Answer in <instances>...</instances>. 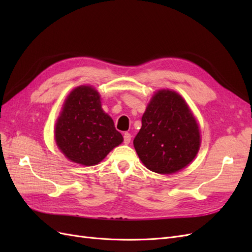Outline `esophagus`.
<instances>
[{
	"label": "esophagus",
	"instance_id": "esophagus-1",
	"mask_svg": "<svg viewBox=\"0 0 252 252\" xmlns=\"http://www.w3.org/2000/svg\"><path fill=\"white\" fill-rule=\"evenodd\" d=\"M131 141V134L129 132H125L124 133V143L125 144H129Z\"/></svg>",
	"mask_w": 252,
	"mask_h": 252
}]
</instances>
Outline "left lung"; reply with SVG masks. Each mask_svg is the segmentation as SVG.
Wrapping results in <instances>:
<instances>
[{"instance_id":"8db88e82","label":"left lung","mask_w":252,"mask_h":252,"mask_svg":"<svg viewBox=\"0 0 252 252\" xmlns=\"http://www.w3.org/2000/svg\"><path fill=\"white\" fill-rule=\"evenodd\" d=\"M200 143L199 126L183 97L174 91H158L133 140L143 164L157 173L177 172L195 158Z\"/></svg>"}]
</instances>
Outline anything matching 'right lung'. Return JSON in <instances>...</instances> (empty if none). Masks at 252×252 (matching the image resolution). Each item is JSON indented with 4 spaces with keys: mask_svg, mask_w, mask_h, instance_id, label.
Returning <instances> with one entry per match:
<instances>
[{
    "mask_svg": "<svg viewBox=\"0 0 252 252\" xmlns=\"http://www.w3.org/2000/svg\"><path fill=\"white\" fill-rule=\"evenodd\" d=\"M55 134L65 157L85 166L100 163L123 142L112 119L102 109L100 94L90 86L77 87L68 95Z\"/></svg>",
    "mask_w": 252,
    "mask_h": 252,
    "instance_id": "add662e5",
    "label": "right lung"
}]
</instances>
